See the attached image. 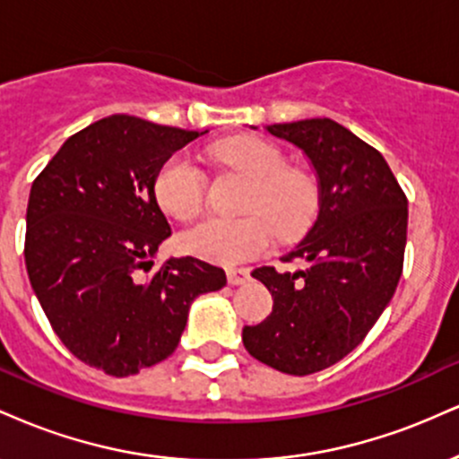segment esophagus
Listing matches in <instances>:
<instances>
[{
	"mask_svg": "<svg viewBox=\"0 0 459 459\" xmlns=\"http://www.w3.org/2000/svg\"><path fill=\"white\" fill-rule=\"evenodd\" d=\"M247 278H250V272L244 270V267H230V270L226 272V281H229V284H233V287L244 284Z\"/></svg>",
	"mask_w": 459,
	"mask_h": 459,
	"instance_id": "obj_1",
	"label": "esophagus"
}]
</instances>
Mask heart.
Instances as JSON below:
<instances>
[{
  "instance_id": "obj_1",
  "label": "heart",
  "mask_w": 459,
  "mask_h": 459,
  "mask_svg": "<svg viewBox=\"0 0 459 459\" xmlns=\"http://www.w3.org/2000/svg\"><path fill=\"white\" fill-rule=\"evenodd\" d=\"M215 157L239 170L255 189L246 203L247 218L204 220L178 237V246L198 259L237 265L270 250L273 233L282 239L302 235L319 207V189L308 175L287 170V157L278 146L259 138L220 142ZM155 198L178 222H189L203 212L207 178L192 157H168L155 175Z\"/></svg>"
}]
</instances>
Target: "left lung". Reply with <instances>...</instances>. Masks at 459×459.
Returning <instances> with one entry per match:
<instances>
[{
	"instance_id": "left-lung-1",
	"label": "left lung",
	"mask_w": 459,
	"mask_h": 459,
	"mask_svg": "<svg viewBox=\"0 0 459 459\" xmlns=\"http://www.w3.org/2000/svg\"><path fill=\"white\" fill-rule=\"evenodd\" d=\"M265 129L307 155L317 177L319 213L284 256L302 259L304 270L252 272L273 307L259 325H246L241 339L256 360L308 376L360 345L391 302L403 270L408 198L380 152L336 120Z\"/></svg>"
}]
</instances>
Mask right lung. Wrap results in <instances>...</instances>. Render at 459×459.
<instances>
[{"label":"right lung","instance_id":"obj_1","mask_svg":"<svg viewBox=\"0 0 459 459\" xmlns=\"http://www.w3.org/2000/svg\"><path fill=\"white\" fill-rule=\"evenodd\" d=\"M207 131L114 114L71 135L31 183L25 267L51 328L79 360L134 376L177 350L198 296L226 284L194 256L149 272L170 224L155 175Z\"/></svg>","mask_w":459,"mask_h":459}]
</instances>
